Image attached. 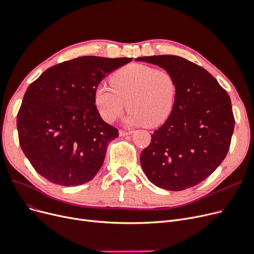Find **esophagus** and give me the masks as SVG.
<instances>
[{"instance_id": "esophagus-1", "label": "esophagus", "mask_w": 254, "mask_h": 254, "mask_svg": "<svg viewBox=\"0 0 254 254\" xmlns=\"http://www.w3.org/2000/svg\"><path fill=\"white\" fill-rule=\"evenodd\" d=\"M133 131L129 130V131H127V130H119V136L121 137H125V136H127V135H130Z\"/></svg>"}]
</instances>
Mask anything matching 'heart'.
<instances>
[{"instance_id":"heart-1","label":"heart","mask_w":254,"mask_h":254,"mask_svg":"<svg viewBox=\"0 0 254 254\" xmlns=\"http://www.w3.org/2000/svg\"><path fill=\"white\" fill-rule=\"evenodd\" d=\"M110 85H98L94 104L101 117L112 124L127 105V126L154 127L171 115L176 97L173 75L165 69L145 64H128L116 70Z\"/></svg>"}]
</instances>
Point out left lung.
Masks as SVG:
<instances>
[{
  "mask_svg": "<svg viewBox=\"0 0 254 254\" xmlns=\"http://www.w3.org/2000/svg\"><path fill=\"white\" fill-rule=\"evenodd\" d=\"M136 61L158 65L176 83L173 111L141 152L142 169L159 188H191L226 157L235 128L230 98L211 73L185 58L161 55Z\"/></svg>",
  "mask_w": 254,
  "mask_h": 254,
  "instance_id": "8db88e82",
  "label": "left lung"
}]
</instances>
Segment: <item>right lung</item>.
<instances>
[{"label":"right lung","instance_id":"obj_1","mask_svg":"<svg viewBox=\"0 0 254 254\" xmlns=\"http://www.w3.org/2000/svg\"><path fill=\"white\" fill-rule=\"evenodd\" d=\"M131 60L79 57L52 66L28 87L17 114L19 144L33 168L49 182L80 186L101 169L118 129L98 113L94 90Z\"/></svg>","mask_w":254,"mask_h":254}]
</instances>
